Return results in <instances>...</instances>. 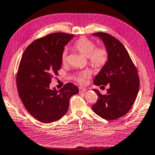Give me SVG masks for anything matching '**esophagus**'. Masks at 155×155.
<instances>
[{"label":"esophagus","instance_id":"34e87169","mask_svg":"<svg viewBox=\"0 0 155 155\" xmlns=\"http://www.w3.org/2000/svg\"><path fill=\"white\" fill-rule=\"evenodd\" d=\"M78 89H79V92L82 93V92L84 91H87V89H86V88H84V87H79L78 88Z\"/></svg>","mask_w":155,"mask_h":155}]
</instances>
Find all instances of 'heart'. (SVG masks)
<instances>
[{"label": "heart", "instance_id": "1", "mask_svg": "<svg viewBox=\"0 0 155 155\" xmlns=\"http://www.w3.org/2000/svg\"><path fill=\"white\" fill-rule=\"evenodd\" d=\"M73 48L84 56L88 57L89 64L93 68H101L107 62L109 52L107 48L104 46L96 47L95 44L89 39L81 38L75 42ZM67 51L64 50L61 55V61L63 64L67 62ZM91 76V72L89 70H86L76 74L74 80L78 83L84 84Z\"/></svg>", "mask_w": 155, "mask_h": 155}]
</instances>
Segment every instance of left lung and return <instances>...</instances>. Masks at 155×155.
Listing matches in <instances>:
<instances>
[{"instance_id":"left-lung-1","label":"left lung","mask_w":155,"mask_h":155,"mask_svg":"<svg viewBox=\"0 0 155 155\" xmlns=\"http://www.w3.org/2000/svg\"><path fill=\"white\" fill-rule=\"evenodd\" d=\"M93 35L102 39L109 52L107 62L94 78L93 83L97 86L108 84L109 89L106 95L93 89L98 99L92 110L105 120H114L128 113L134 103L140 86L138 71L118 39L104 32Z\"/></svg>"}]
</instances>
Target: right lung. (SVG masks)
Returning a JSON list of instances; mask_svg holds the SVG:
<instances>
[{
    "instance_id": "add662e5",
    "label": "right lung",
    "mask_w": 155,
    "mask_h": 155,
    "mask_svg": "<svg viewBox=\"0 0 155 155\" xmlns=\"http://www.w3.org/2000/svg\"><path fill=\"white\" fill-rule=\"evenodd\" d=\"M73 34L54 33L33 41L24 51L17 73L19 97L27 111L38 121L51 123L66 114L70 98L78 93L71 83L50 89L51 78L62 66L61 55Z\"/></svg>"
}]
</instances>
